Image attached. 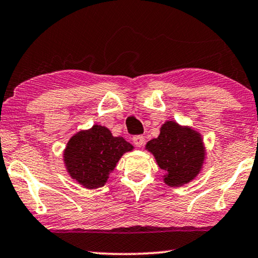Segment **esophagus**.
Here are the masks:
<instances>
[{
	"instance_id": "esophagus-1",
	"label": "esophagus",
	"mask_w": 258,
	"mask_h": 258,
	"mask_svg": "<svg viewBox=\"0 0 258 258\" xmlns=\"http://www.w3.org/2000/svg\"><path fill=\"white\" fill-rule=\"evenodd\" d=\"M133 144L137 146V147H141L145 144V138L142 136H136L133 137Z\"/></svg>"
}]
</instances>
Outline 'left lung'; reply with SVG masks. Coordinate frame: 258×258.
I'll list each match as a JSON object with an SVG mask.
<instances>
[{"label": "left lung", "mask_w": 258, "mask_h": 258, "mask_svg": "<svg viewBox=\"0 0 258 258\" xmlns=\"http://www.w3.org/2000/svg\"><path fill=\"white\" fill-rule=\"evenodd\" d=\"M159 167L167 171L164 182L170 186H182L191 182L201 171L205 149L201 134L175 121L164 122L160 136L147 142Z\"/></svg>", "instance_id": "8db88e82"}]
</instances>
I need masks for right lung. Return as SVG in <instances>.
Segmentation results:
<instances>
[{"label": "right lung", "mask_w": 258, "mask_h": 258, "mask_svg": "<svg viewBox=\"0 0 258 258\" xmlns=\"http://www.w3.org/2000/svg\"><path fill=\"white\" fill-rule=\"evenodd\" d=\"M132 149L121 137H113L104 126L94 125L68 141L63 159L73 179L87 189H96L106 183L122 154Z\"/></svg>", "instance_id": "right-lung-1"}]
</instances>
